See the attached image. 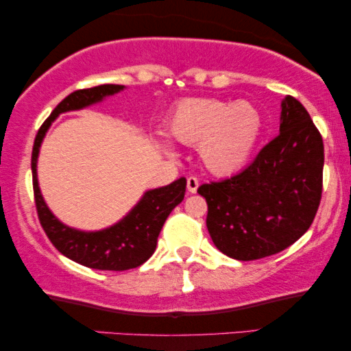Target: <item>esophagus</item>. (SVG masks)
Wrapping results in <instances>:
<instances>
[{
  "mask_svg": "<svg viewBox=\"0 0 351 351\" xmlns=\"http://www.w3.org/2000/svg\"><path fill=\"white\" fill-rule=\"evenodd\" d=\"M199 186V180L196 179V177L190 176L189 179H186V189H189L190 193H196V190H198Z\"/></svg>",
  "mask_w": 351,
  "mask_h": 351,
  "instance_id": "obj_1",
  "label": "esophagus"
}]
</instances>
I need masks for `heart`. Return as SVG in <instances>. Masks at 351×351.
I'll list each match as a JSON object with an SVG mask.
<instances>
[{
	"label": "heart",
	"mask_w": 351,
	"mask_h": 351,
	"mask_svg": "<svg viewBox=\"0 0 351 351\" xmlns=\"http://www.w3.org/2000/svg\"><path fill=\"white\" fill-rule=\"evenodd\" d=\"M263 119L252 104L217 99H186L167 121V134L185 145H198L210 172L227 176L241 169L261 138ZM166 153L169 147L162 145Z\"/></svg>",
	"instance_id": "obj_1"
}]
</instances>
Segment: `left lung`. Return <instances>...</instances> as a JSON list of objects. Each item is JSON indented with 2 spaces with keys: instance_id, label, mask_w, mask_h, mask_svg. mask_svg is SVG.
Returning a JSON list of instances; mask_svg holds the SVG:
<instances>
[{
  "instance_id": "left-lung-1",
  "label": "left lung",
  "mask_w": 351,
  "mask_h": 351,
  "mask_svg": "<svg viewBox=\"0 0 351 351\" xmlns=\"http://www.w3.org/2000/svg\"><path fill=\"white\" fill-rule=\"evenodd\" d=\"M324 145L299 100H281L280 134L239 174L198 189L213 243L225 256L256 261L294 244L313 222L323 191Z\"/></svg>"
}]
</instances>
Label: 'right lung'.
I'll return each mask as SVG.
<instances>
[{
	"label": "right lung",
	"instance_id": "1",
	"mask_svg": "<svg viewBox=\"0 0 351 351\" xmlns=\"http://www.w3.org/2000/svg\"><path fill=\"white\" fill-rule=\"evenodd\" d=\"M126 88L121 84H102L89 89H80L71 93L52 110L49 118L43 123L36 134L32 153V174L35 203L41 227L47 238L57 247V251L80 265L95 268V270L123 271L142 265L152 257L156 249L158 234L165 225L167 215L185 196L186 179L180 177L169 185L160 189L147 190L137 204L117 223L107 228L86 232L69 227L52 214L49 206L43 198L38 184V156L46 132L59 114L65 112L88 108L90 105L102 102L110 95L118 94Z\"/></svg>",
	"mask_w": 351,
	"mask_h": 351
}]
</instances>
